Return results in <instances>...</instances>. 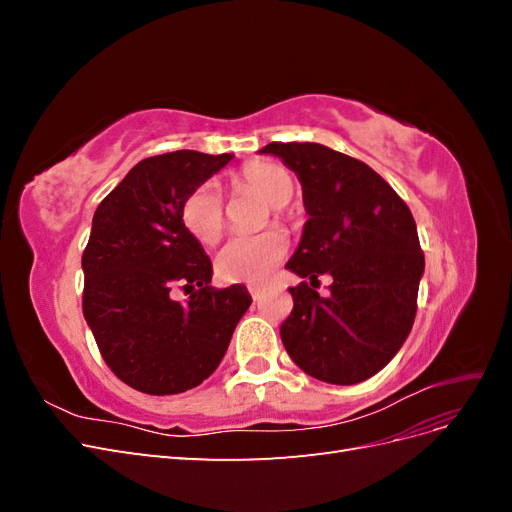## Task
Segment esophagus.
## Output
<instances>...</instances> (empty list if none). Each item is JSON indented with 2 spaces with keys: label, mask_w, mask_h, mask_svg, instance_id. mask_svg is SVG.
Instances as JSON below:
<instances>
[{
  "label": "esophagus",
  "mask_w": 512,
  "mask_h": 512,
  "mask_svg": "<svg viewBox=\"0 0 512 512\" xmlns=\"http://www.w3.org/2000/svg\"><path fill=\"white\" fill-rule=\"evenodd\" d=\"M247 290H250V294H252V299L256 301L260 294H262V288L260 286H247Z\"/></svg>",
  "instance_id": "esophagus-1"
}]
</instances>
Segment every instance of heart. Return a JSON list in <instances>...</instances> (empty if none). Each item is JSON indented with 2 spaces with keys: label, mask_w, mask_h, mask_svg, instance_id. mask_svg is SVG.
I'll list each match as a JSON object with an SVG mask.
<instances>
[{
  "label": "heart",
  "mask_w": 512,
  "mask_h": 512,
  "mask_svg": "<svg viewBox=\"0 0 512 512\" xmlns=\"http://www.w3.org/2000/svg\"><path fill=\"white\" fill-rule=\"evenodd\" d=\"M235 185L262 196L275 211H280L294 192V181L288 170L265 160L245 164L235 175ZM181 220L200 243L211 245L218 241L226 226L220 192L213 185H200L185 198ZM286 250L288 241L280 230H265L252 237H232L215 256V271L224 282L260 284L280 265Z\"/></svg>",
  "instance_id": "heart-1"
}]
</instances>
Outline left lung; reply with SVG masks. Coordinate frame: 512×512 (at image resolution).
I'll return each instance as SVG.
<instances>
[{"mask_svg":"<svg viewBox=\"0 0 512 512\" xmlns=\"http://www.w3.org/2000/svg\"><path fill=\"white\" fill-rule=\"evenodd\" d=\"M303 185L309 213L286 269L294 307L280 327L290 359L329 384L371 378L404 346L416 316L425 256L412 213L365 162L318 143H271ZM334 282L329 298L318 276Z\"/></svg>","mask_w":512,"mask_h":512,"instance_id":"8db88e82","label":"left lung"}]
</instances>
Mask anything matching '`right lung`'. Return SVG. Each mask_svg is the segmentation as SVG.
I'll use <instances>...</instances> for the list:
<instances>
[{
  "mask_svg": "<svg viewBox=\"0 0 512 512\" xmlns=\"http://www.w3.org/2000/svg\"><path fill=\"white\" fill-rule=\"evenodd\" d=\"M232 160L173 151L138 162L98 205L83 252V316L113 374L147 395H177L224 359L252 297L215 290L211 260L185 228L181 207ZM175 287L191 294L172 299Z\"/></svg>",
  "mask_w": 512,
  "mask_h": 512,
  "instance_id": "right-lung-1",
  "label": "right lung"
}]
</instances>
